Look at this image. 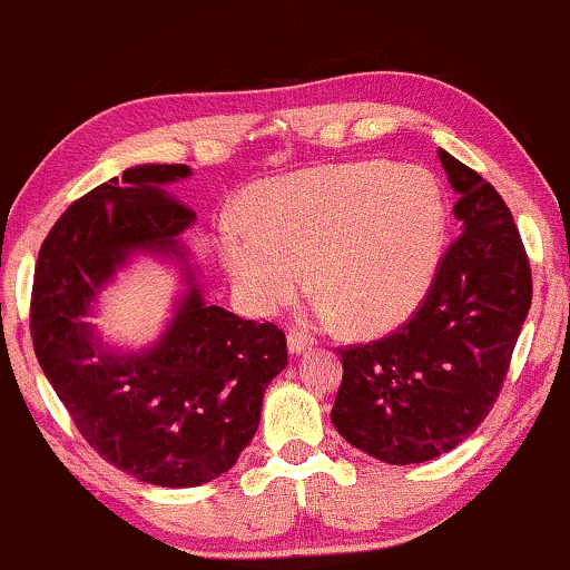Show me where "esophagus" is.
Wrapping results in <instances>:
<instances>
[{"label": "esophagus", "mask_w": 570, "mask_h": 570, "mask_svg": "<svg viewBox=\"0 0 570 570\" xmlns=\"http://www.w3.org/2000/svg\"><path fill=\"white\" fill-rule=\"evenodd\" d=\"M312 346H314V338H308V335H304V333H296V330H293V333L287 335V351H291L293 356L304 354V351Z\"/></svg>", "instance_id": "esophagus-1"}]
</instances>
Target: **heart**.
<instances>
[{
	"label": "heart",
	"instance_id": "1",
	"mask_svg": "<svg viewBox=\"0 0 570 570\" xmlns=\"http://www.w3.org/2000/svg\"><path fill=\"white\" fill-rule=\"evenodd\" d=\"M248 210L250 222L222 224L224 264L245 304H291L308 266L320 314H343L364 335L396 327L425 298L446 227L439 181L385 160L287 174L258 187Z\"/></svg>",
	"mask_w": 570,
	"mask_h": 570
}]
</instances>
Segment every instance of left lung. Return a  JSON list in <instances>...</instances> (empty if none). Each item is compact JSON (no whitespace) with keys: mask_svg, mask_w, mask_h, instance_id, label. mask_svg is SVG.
I'll return each instance as SVG.
<instances>
[{"mask_svg":"<svg viewBox=\"0 0 570 570\" xmlns=\"http://www.w3.org/2000/svg\"><path fill=\"white\" fill-rule=\"evenodd\" d=\"M439 158L460 237L406 325L341 351L330 412L351 446L389 465L435 460L483 423L531 308V266L510 208L473 168L446 150Z\"/></svg>","mask_w":570,"mask_h":570,"instance_id":"1","label":"left lung"}]
</instances>
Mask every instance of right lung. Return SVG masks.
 <instances>
[{"mask_svg":"<svg viewBox=\"0 0 570 570\" xmlns=\"http://www.w3.org/2000/svg\"><path fill=\"white\" fill-rule=\"evenodd\" d=\"M189 166L126 168L70 206L41 243L31 338L49 385L102 460L168 489L219 479L256 435L264 391L287 367L283 330L203 298L181 232L195 224L166 185ZM183 264L186 293L147 350L108 347L86 317L138 255Z\"/></svg>","mask_w":570,"mask_h":570,"instance_id":"1","label":"right lung"}]
</instances>
